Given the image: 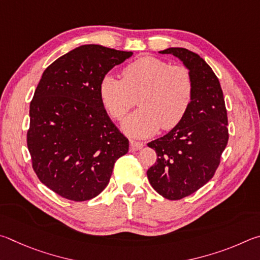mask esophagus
Listing matches in <instances>:
<instances>
[{"mask_svg": "<svg viewBox=\"0 0 260 260\" xmlns=\"http://www.w3.org/2000/svg\"><path fill=\"white\" fill-rule=\"evenodd\" d=\"M144 147V144L140 142H136V140H130V151L131 152H136L139 151Z\"/></svg>", "mask_w": 260, "mask_h": 260, "instance_id": "esophagus-1", "label": "esophagus"}]
</instances>
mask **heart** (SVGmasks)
<instances>
[{"mask_svg":"<svg viewBox=\"0 0 260 260\" xmlns=\"http://www.w3.org/2000/svg\"><path fill=\"white\" fill-rule=\"evenodd\" d=\"M99 95L115 120H122L137 102L140 108L123 121L122 129L133 137L144 138L160 126L162 130L174 129L184 120L193 102L194 80L184 65L144 56L124 67L122 80L105 75Z\"/></svg>","mask_w":260,"mask_h":260,"instance_id":"obj_1","label":"heart"}]
</instances>
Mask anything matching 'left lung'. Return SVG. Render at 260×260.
<instances>
[{
  "label": "left lung",
  "instance_id": "1",
  "mask_svg": "<svg viewBox=\"0 0 260 260\" xmlns=\"http://www.w3.org/2000/svg\"><path fill=\"white\" fill-rule=\"evenodd\" d=\"M160 53L174 54L192 73L194 97L178 125L148 143L156 162L147 170L152 187L168 200L193 194L210 180L229 142L227 111L219 80L198 53L169 48Z\"/></svg>",
  "mask_w": 260,
  "mask_h": 260
}]
</instances>
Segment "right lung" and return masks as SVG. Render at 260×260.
<instances>
[{
  "label": "right lung",
  "instance_id": "obj_1",
  "mask_svg": "<svg viewBox=\"0 0 260 260\" xmlns=\"http://www.w3.org/2000/svg\"><path fill=\"white\" fill-rule=\"evenodd\" d=\"M133 52L85 44L43 72L29 106L27 147L40 181L72 201L93 199L106 187L129 140L108 117L99 84Z\"/></svg>",
  "mask_w": 260,
  "mask_h": 260
}]
</instances>
